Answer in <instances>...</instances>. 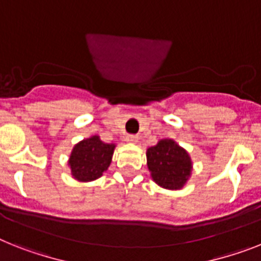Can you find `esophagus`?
Listing matches in <instances>:
<instances>
[{
	"label": "esophagus",
	"instance_id": "obj_1",
	"mask_svg": "<svg viewBox=\"0 0 261 261\" xmlns=\"http://www.w3.org/2000/svg\"><path fill=\"white\" fill-rule=\"evenodd\" d=\"M126 141L128 142V143L135 144V143H138V142H139V137H138V135H128V137L126 138Z\"/></svg>",
	"mask_w": 261,
	"mask_h": 261
}]
</instances>
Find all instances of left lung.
I'll list each match as a JSON object with an SVG mask.
<instances>
[{
  "label": "left lung",
  "instance_id": "obj_1",
  "mask_svg": "<svg viewBox=\"0 0 261 261\" xmlns=\"http://www.w3.org/2000/svg\"><path fill=\"white\" fill-rule=\"evenodd\" d=\"M151 179L162 188L178 191L192 175V161L188 151L174 139L164 138L146 151Z\"/></svg>",
  "mask_w": 261,
  "mask_h": 261
}]
</instances>
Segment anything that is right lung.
Listing matches in <instances>:
<instances>
[{
	"mask_svg": "<svg viewBox=\"0 0 261 261\" xmlns=\"http://www.w3.org/2000/svg\"><path fill=\"white\" fill-rule=\"evenodd\" d=\"M115 143H105L99 135H93L74 144L67 166L73 179L82 183L97 180L113 161Z\"/></svg>",
	"mask_w": 261,
	"mask_h": 261,
	"instance_id": "obj_1",
	"label": "right lung"
}]
</instances>
